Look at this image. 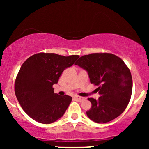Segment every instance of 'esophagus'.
I'll return each mask as SVG.
<instances>
[{
	"label": "esophagus",
	"mask_w": 149,
	"mask_h": 149,
	"mask_svg": "<svg viewBox=\"0 0 149 149\" xmlns=\"http://www.w3.org/2000/svg\"><path fill=\"white\" fill-rule=\"evenodd\" d=\"M74 99L76 100V101H78V102H83V100H85L84 97H78V96H76L74 97Z\"/></svg>",
	"instance_id": "obj_1"
}]
</instances>
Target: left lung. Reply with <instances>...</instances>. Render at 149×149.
Masks as SVG:
<instances>
[{
	"label": "left lung",
	"instance_id": "1",
	"mask_svg": "<svg viewBox=\"0 0 149 149\" xmlns=\"http://www.w3.org/2000/svg\"><path fill=\"white\" fill-rule=\"evenodd\" d=\"M88 73L90 83L98 85V100L88 98L92 107L86 112L90 120L105 123L124 111L130 100L132 78L120 58L110 53H92L75 63Z\"/></svg>",
	"mask_w": 149,
	"mask_h": 149
}]
</instances>
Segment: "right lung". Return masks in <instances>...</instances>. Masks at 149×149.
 I'll use <instances>...</instances> for the list:
<instances>
[{
    "label": "right lung",
    "mask_w": 149,
    "mask_h": 149,
    "mask_svg": "<svg viewBox=\"0 0 149 149\" xmlns=\"http://www.w3.org/2000/svg\"><path fill=\"white\" fill-rule=\"evenodd\" d=\"M78 58V55L65 57L41 52L23 63L15 80V92L27 115L43 124L55 122L64 115L72 97L55 94L52 85Z\"/></svg>",
    "instance_id": "1"
}]
</instances>
